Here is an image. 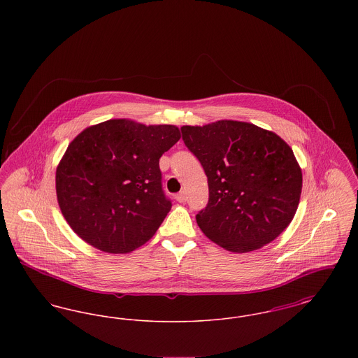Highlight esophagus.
Segmentation results:
<instances>
[{"label": "esophagus", "mask_w": 358, "mask_h": 358, "mask_svg": "<svg viewBox=\"0 0 358 358\" xmlns=\"http://www.w3.org/2000/svg\"><path fill=\"white\" fill-rule=\"evenodd\" d=\"M176 200L178 203H185L187 201V193L185 192H180L178 194H176Z\"/></svg>", "instance_id": "obj_1"}]
</instances>
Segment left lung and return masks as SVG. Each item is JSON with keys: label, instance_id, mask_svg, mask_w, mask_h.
Masks as SVG:
<instances>
[{"label": "left lung", "instance_id": "1", "mask_svg": "<svg viewBox=\"0 0 358 358\" xmlns=\"http://www.w3.org/2000/svg\"><path fill=\"white\" fill-rule=\"evenodd\" d=\"M181 131L208 177L209 201L196 216L206 238L245 254L289 227L299 205L302 171L280 136L231 120L182 126Z\"/></svg>", "mask_w": 358, "mask_h": 358}]
</instances>
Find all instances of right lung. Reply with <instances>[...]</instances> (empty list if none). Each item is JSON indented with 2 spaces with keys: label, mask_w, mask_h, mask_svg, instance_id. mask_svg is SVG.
Returning <instances> with one entry per match:
<instances>
[{
  "label": "right lung",
  "mask_w": 358,
  "mask_h": 358,
  "mask_svg": "<svg viewBox=\"0 0 358 358\" xmlns=\"http://www.w3.org/2000/svg\"><path fill=\"white\" fill-rule=\"evenodd\" d=\"M181 138L174 124L110 120L73 138L56 168V196L72 231L108 254L153 238L171 210L159 158Z\"/></svg>",
  "instance_id": "1"
}]
</instances>
